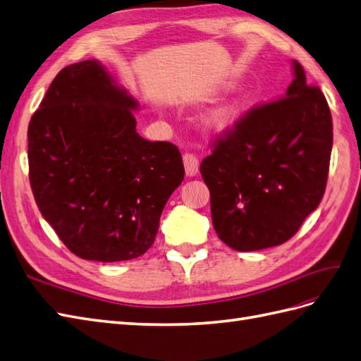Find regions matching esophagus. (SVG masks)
<instances>
[{
    "label": "esophagus",
    "instance_id": "34e87169",
    "mask_svg": "<svg viewBox=\"0 0 361 361\" xmlns=\"http://www.w3.org/2000/svg\"><path fill=\"white\" fill-rule=\"evenodd\" d=\"M183 163H184V169H186V175L189 177H193L197 175L200 171V160L195 154L186 152L183 155Z\"/></svg>",
    "mask_w": 361,
    "mask_h": 361
}]
</instances>
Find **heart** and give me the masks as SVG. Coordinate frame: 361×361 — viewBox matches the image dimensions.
<instances>
[{"mask_svg":"<svg viewBox=\"0 0 361 361\" xmlns=\"http://www.w3.org/2000/svg\"><path fill=\"white\" fill-rule=\"evenodd\" d=\"M232 113H233V108L227 105V104H224V105H219V106L212 109L209 113L207 120H209V123H212V125L223 126L230 118V116H232Z\"/></svg>","mask_w":361,"mask_h":361,"instance_id":"b5f03b06","label":"heart"}]
</instances>
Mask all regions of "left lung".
Here are the masks:
<instances>
[{"instance_id":"8db88e82","label":"left lung","mask_w":361,"mask_h":361,"mask_svg":"<svg viewBox=\"0 0 361 361\" xmlns=\"http://www.w3.org/2000/svg\"><path fill=\"white\" fill-rule=\"evenodd\" d=\"M285 96L248 109L200 166L218 238L238 252L288 241L326 189L332 117L319 87L293 62Z\"/></svg>"}]
</instances>
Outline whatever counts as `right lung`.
<instances>
[{
  "mask_svg": "<svg viewBox=\"0 0 361 361\" xmlns=\"http://www.w3.org/2000/svg\"><path fill=\"white\" fill-rule=\"evenodd\" d=\"M138 104L97 61L58 73L29 123L36 204L71 253L118 262L142 256L184 178L178 147L135 131Z\"/></svg>",
  "mask_w": 361,
  "mask_h": 361,
  "instance_id": "right-lung-1",
  "label": "right lung"
}]
</instances>
